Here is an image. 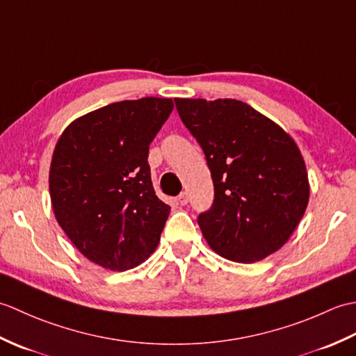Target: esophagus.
I'll return each mask as SVG.
<instances>
[{
    "label": "esophagus",
    "instance_id": "esophagus-1",
    "mask_svg": "<svg viewBox=\"0 0 356 356\" xmlns=\"http://www.w3.org/2000/svg\"><path fill=\"white\" fill-rule=\"evenodd\" d=\"M188 202H190V197H188V193H182V194H180L179 197H177V203H179V205L185 207Z\"/></svg>",
    "mask_w": 356,
    "mask_h": 356
}]
</instances>
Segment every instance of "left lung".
<instances>
[{"mask_svg":"<svg viewBox=\"0 0 356 356\" xmlns=\"http://www.w3.org/2000/svg\"><path fill=\"white\" fill-rule=\"evenodd\" d=\"M174 101L213 177L214 203L197 220L209 248L237 263L277 252L309 203L311 188L297 143L241 101Z\"/></svg>","mask_w":356,"mask_h":356,"instance_id":"8db88e82","label":"left lung"}]
</instances>
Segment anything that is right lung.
I'll use <instances>...</instances> for the list:
<instances>
[{"label":"right lung","instance_id":"1","mask_svg":"<svg viewBox=\"0 0 356 356\" xmlns=\"http://www.w3.org/2000/svg\"><path fill=\"white\" fill-rule=\"evenodd\" d=\"M174 104L165 97L120 101L74 119L53 151V214L78 251L122 272L154 252L170 207L157 197L149 143Z\"/></svg>","mask_w":356,"mask_h":356}]
</instances>
